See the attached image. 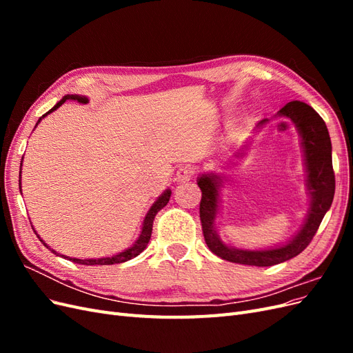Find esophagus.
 <instances>
[{
  "instance_id": "34e87169",
  "label": "esophagus",
  "mask_w": 353,
  "mask_h": 353,
  "mask_svg": "<svg viewBox=\"0 0 353 353\" xmlns=\"http://www.w3.org/2000/svg\"><path fill=\"white\" fill-rule=\"evenodd\" d=\"M194 176V169L190 168V166H181L178 170H176V183H188V181L193 179Z\"/></svg>"
}]
</instances>
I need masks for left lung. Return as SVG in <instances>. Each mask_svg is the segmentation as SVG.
<instances>
[{
  "mask_svg": "<svg viewBox=\"0 0 353 353\" xmlns=\"http://www.w3.org/2000/svg\"><path fill=\"white\" fill-rule=\"evenodd\" d=\"M275 116L290 119L301 135L306 168V187L309 194V209L302 228L296 236L283 245L263 250L237 249L221 240L216 232V216L219 212V188L222 179L218 174H201L197 184L201 190L200 221L205 241L212 253L228 262L252 265V266H272L285 262L302 253L314 239L327 210L334 197L336 179L331 160V140L327 125L311 105L303 101L287 103ZM268 119L258 122L256 128H262Z\"/></svg>",
  "mask_w": 353,
  "mask_h": 353,
  "instance_id": "8db88e82",
  "label": "left lung"
}]
</instances>
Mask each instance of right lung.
Masks as SVG:
<instances>
[{
	"instance_id": "1",
	"label": "right lung",
	"mask_w": 353,
	"mask_h": 353,
	"mask_svg": "<svg viewBox=\"0 0 353 353\" xmlns=\"http://www.w3.org/2000/svg\"><path fill=\"white\" fill-rule=\"evenodd\" d=\"M66 100H74V101H79V103H88V99L87 97H83V95H77V94H72V95H65V97H63L54 108L52 109H50L46 114H42L41 117H39V121H38V123L44 119V117L47 116V114H50L51 112H54L56 109H59L60 105L65 103ZM37 123V125H38ZM37 128V126H35ZM23 160V159H22ZM20 174H22V163H20ZM22 191V190H20ZM170 193H172V191H170L169 188L168 190H165L163 193H162V196H159V199L153 203V206L148 209V212H147V215H145V218H144V221H143V227H141V234L140 236H138V239H137V241L131 245V248H128L126 250H123V252H121V253H117V254H113V256H110V258H99V259H77V258H69V256H65V254H61V258H66V259H69V261H72V262H74V263H81V265H113V263H122V262H126V261H130V259H132V258H135V256H138L140 254L145 248H147V244H148V241H150V237H152V230H153V221H154V216L157 215V212L160 210V209H163L166 205H168V201H169V199H170ZM38 239H39V241L46 245L47 249H50V245L44 241V240H41V237L38 236ZM52 253L54 254H60V253H57L56 250H52V249H50Z\"/></svg>"
}]
</instances>
